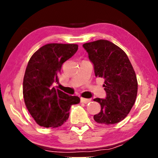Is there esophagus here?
Masks as SVG:
<instances>
[{"label": "esophagus", "mask_w": 158, "mask_h": 158, "mask_svg": "<svg viewBox=\"0 0 158 158\" xmlns=\"http://www.w3.org/2000/svg\"><path fill=\"white\" fill-rule=\"evenodd\" d=\"M81 103H88L90 102V99L81 98Z\"/></svg>", "instance_id": "1"}]
</instances>
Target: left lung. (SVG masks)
Returning <instances> with one entry per match:
<instances>
[{"instance_id":"left-lung-1","label":"left lung","mask_w":158,"mask_h":158,"mask_svg":"<svg viewBox=\"0 0 158 158\" xmlns=\"http://www.w3.org/2000/svg\"><path fill=\"white\" fill-rule=\"evenodd\" d=\"M94 65L96 77L104 80L105 99H94L100 103L101 111L94 118L98 124H114L124 119L135 104L137 80L127 54L108 40H100L83 45Z\"/></svg>"}]
</instances>
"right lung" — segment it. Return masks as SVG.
<instances>
[{
	"mask_svg": "<svg viewBox=\"0 0 158 158\" xmlns=\"http://www.w3.org/2000/svg\"><path fill=\"white\" fill-rule=\"evenodd\" d=\"M78 45L52 43L41 47L30 58L23 81L25 105L36 124L59 127L69 118L70 109L80 98L53 87L58 83L62 64L76 52Z\"/></svg>",
	"mask_w": 158,
	"mask_h": 158,
	"instance_id": "right-lung-1",
	"label": "right lung"
}]
</instances>
